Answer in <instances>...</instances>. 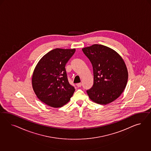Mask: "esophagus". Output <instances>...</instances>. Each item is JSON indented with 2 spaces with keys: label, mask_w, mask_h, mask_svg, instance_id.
I'll return each mask as SVG.
<instances>
[{
  "label": "esophagus",
  "mask_w": 151,
  "mask_h": 151,
  "mask_svg": "<svg viewBox=\"0 0 151 151\" xmlns=\"http://www.w3.org/2000/svg\"><path fill=\"white\" fill-rule=\"evenodd\" d=\"M76 86H77L78 87H81V86H82V83H78L76 84Z\"/></svg>",
  "instance_id": "1"
}]
</instances>
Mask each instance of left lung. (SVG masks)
Returning <instances> with one entry per match:
<instances>
[{
  "label": "left lung",
  "instance_id": "1",
  "mask_svg": "<svg viewBox=\"0 0 151 151\" xmlns=\"http://www.w3.org/2000/svg\"><path fill=\"white\" fill-rule=\"evenodd\" d=\"M82 50L93 69V83L86 91L90 99L101 105L112 102L127 85L128 72L124 60L115 51L102 45L94 44Z\"/></svg>",
  "mask_w": 151,
  "mask_h": 151
}]
</instances>
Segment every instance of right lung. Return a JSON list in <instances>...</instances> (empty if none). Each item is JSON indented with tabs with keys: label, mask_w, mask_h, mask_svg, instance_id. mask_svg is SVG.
Wrapping results in <instances>:
<instances>
[{
	"label": "right lung",
	"mask_w": 151,
	"mask_h": 151,
	"mask_svg": "<svg viewBox=\"0 0 151 151\" xmlns=\"http://www.w3.org/2000/svg\"><path fill=\"white\" fill-rule=\"evenodd\" d=\"M75 52V49H55L37 64L32 75V88L37 98L47 105L62 107L73 95L75 89L69 83L65 66Z\"/></svg>",
	"instance_id": "add662e5"
}]
</instances>
